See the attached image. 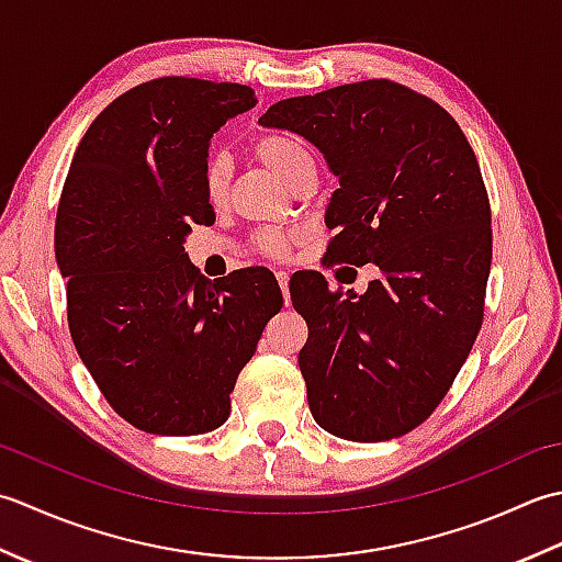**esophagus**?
I'll list each match as a JSON object with an SVG mask.
<instances>
[{
  "label": "esophagus",
  "instance_id": "34e87169",
  "mask_svg": "<svg viewBox=\"0 0 562 562\" xmlns=\"http://www.w3.org/2000/svg\"><path fill=\"white\" fill-rule=\"evenodd\" d=\"M277 281L283 291V301H285V305H289V281H291L289 271H277Z\"/></svg>",
  "mask_w": 562,
  "mask_h": 562
}]
</instances>
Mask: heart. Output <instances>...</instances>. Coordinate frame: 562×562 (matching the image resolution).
Segmentation results:
<instances>
[{"label": "heart", "mask_w": 562, "mask_h": 562, "mask_svg": "<svg viewBox=\"0 0 562 562\" xmlns=\"http://www.w3.org/2000/svg\"><path fill=\"white\" fill-rule=\"evenodd\" d=\"M255 155L265 162L273 175L293 184L305 167L315 165L307 147L293 135L285 133H261L255 140ZM231 179V162L225 155H213L203 167V191L211 203H221ZM291 239L281 233H261L257 235V247L269 257H283L289 251Z\"/></svg>", "instance_id": "heart-1"}]
</instances>
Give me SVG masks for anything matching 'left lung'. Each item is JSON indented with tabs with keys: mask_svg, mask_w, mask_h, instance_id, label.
Wrapping results in <instances>:
<instances>
[{
	"mask_svg": "<svg viewBox=\"0 0 562 562\" xmlns=\"http://www.w3.org/2000/svg\"><path fill=\"white\" fill-rule=\"evenodd\" d=\"M259 123L303 135L339 179L325 257L381 269L347 297L317 271L291 279L313 327L297 353L313 417L349 441L403 437L449 393L483 325L492 217L473 147L449 111L391 79L283 99Z\"/></svg>",
	"mask_w": 562,
	"mask_h": 562,
	"instance_id": "8db88e82",
	"label": "left lung"
}]
</instances>
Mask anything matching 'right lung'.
I'll return each instance as SVG.
<instances>
[{"instance_id":"right-lung-1","label":"right lung","mask_w":562,"mask_h":562,"mask_svg":"<svg viewBox=\"0 0 562 562\" xmlns=\"http://www.w3.org/2000/svg\"><path fill=\"white\" fill-rule=\"evenodd\" d=\"M255 89L196 77L137 85L89 125L67 171L55 259L79 359L128 425L191 437L223 425L283 295L249 267L209 281L184 249L211 225L209 143Z\"/></svg>"}]
</instances>
